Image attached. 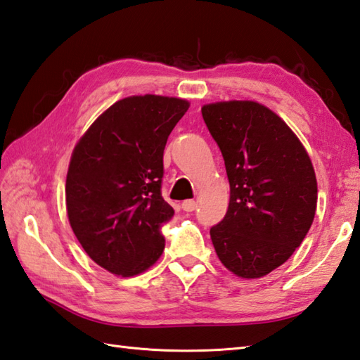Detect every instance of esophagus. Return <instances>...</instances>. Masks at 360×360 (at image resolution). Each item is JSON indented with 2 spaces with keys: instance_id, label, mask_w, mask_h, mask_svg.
I'll use <instances>...</instances> for the list:
<instances>
[{
  "instance_id": "34e87169",
  "label": "esophagus",
  "mask_w": 360,
  "mask_h": 360,
  "mask_svg": "<svg viewBox=\"0 0 360 360\" xmlns=\"http://www.w3.org/2000/svg\"><path fill=\"white\" fill-rule=\"evenodd\" d=\"M182 209H184L186 212H193L196 209V202L193 200H187L182 202Z\"/></svg>"
}]
</instances>
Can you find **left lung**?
<instances>
[{
	"instance_id": "obj_1",
	"label": "left lung",
	"mask_w": 360,
	"mask_h": 360,
	"mask_svg": "<svg viewBox=\"0 0 360 360\" xmlns=\"http://www.w3.org/2000/svg\"><path fill=\"white\" fill-rule=\"evenodd\" d=\"M201 112L231 184L226 217L210 229L213 248L238 277H264L309 232L317 207L314 167L292 129L264 105L218 102Z\"/></svg>"
}]
</instances>
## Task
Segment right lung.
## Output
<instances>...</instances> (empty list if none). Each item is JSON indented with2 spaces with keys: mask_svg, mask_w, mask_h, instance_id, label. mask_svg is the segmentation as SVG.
<instances>
[{
  "mask_svg": "<svg viewBox=\"0 0 360 360\" xmlns=\"http://www.w3.org/2000/svg\"><path fill=\"white\" fill-rule=\"evenodd\" d=\"M184 98L133 96L111 105L82 136L66 176V210L91 259L131 277L158 262L164 224V148L188 110Z\"/></svg>",
  "mask_w": 360,
  "mask_h": 360,
  "instance_id": "right-lung-1",
  "label": "right lung"
}]
</instances>
